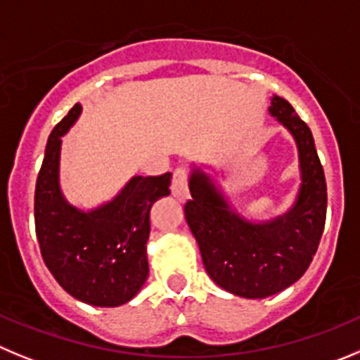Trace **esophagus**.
Instances as JSON below:
<instances>
[{
    "mask_svg": "<svg viewBox=\"0 0 360 360\" xmlns=\"http://www.w3.org/2000/svg\"><path fill=\"white\" fill-rule=\"evenodd\" d=\"M188 170L184 167H177L174 170V177H172V195L176 197L177 200H188L190 197V188H188Z\"/></svg>",
    "mask_w": 360,
    "mask_h": 360,
    "instance_id": "34e87169",
    "label": "esophagus"
}]
</instances>
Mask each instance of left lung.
<instances>
[{
  "label": "left lung",
  "instance_id": "left-lung-1",
  "mask_svg": "<svg viewBox=\"0 0 360 360\" xmlns=\"http://www.w3.org/2000/svg\"><path fill=\"white\" fill-rule=\"evenodd\" d=\"M268 112L297 143L300 188L293 206L270 220H248L195 165L188 179L191 200L184 204L207 275L243 298H266L295 284L316 254L327 217V183L311 129L282 97H271Z\"/></svg>",
  "mask_w": 360,
  "mask_h": 360
}]
</instances>
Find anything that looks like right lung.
Returning a JSON list of instances; mask_svg holds the SVG:
<instances>
[{"instance_id": "1", "label": "right lung", "mask_w": 360, "mask_h": 360, "mask_svg": "<svg viewBox=\"0 0 360 360\" xmlns=\"http://www.w3.org/2000/svg\"><path fill=\"white\" fill-rule=\"evenodd\" d=\"M82 113L76 103L51 131L35 186V231L44 263L76 300L119 307L136 297L149 275V213L170 195V177L133 176L108 202L72 206L60 188L62 136Z\"/></svg>"}]
</instances>
